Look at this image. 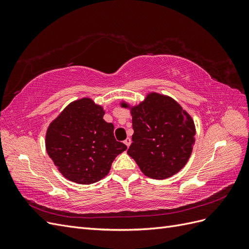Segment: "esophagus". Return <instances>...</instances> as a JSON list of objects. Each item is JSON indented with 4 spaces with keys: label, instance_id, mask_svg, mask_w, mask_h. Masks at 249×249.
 Segmentation results:
<instances>
[{
    "label": "esophagus",
    "instance_id": "esophagus-1",
    "mask_svg": "<svg viewBox=\"0 0 249 249\" xmlns=\"http://www.w3.org/2000/svg\"><path fill=\"white\" fill-rule=\"evenodd\" d=\"M131 142H132V140H131L130 138H126V139L124 141V144H125L127 147H129V146L131 145Z\"/></svg>",
    "mask_w": 249,
    "mask_h": 249
}]
</instances>
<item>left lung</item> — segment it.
<instances>
[{"label":"left lung","instance_id":"left-lung-1","mask_svg":"<svg viewBox=\"0 0 249 249\" xmlns=\"http://www.w3.org/2000/svg\"><path fill=\"white\" fill-rule=\"evenodd\" d=\"M131 114L134 134L127 155L148 178L164 179L178 173L189 160L195 142L191 116L171 97L155 92L133 107Z\"/></svg>","mask_w":249,"mask_h":249}]
</instances>
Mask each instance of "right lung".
Listing matches in <instances>:
<instances>
[{
  "label": "right lung",
  "mask_w": 249,
  "mask_h": 249,
  "mask_svg": "<svg viewBox=\"0 0 249 249\" xmlns=\"http://www.w3.org/2000/svg\"><path fill=\"white\" fill-rule=\"evenodd\" d=\"M104 114L101 106L84 97L71 103L49 126L48 155L71 182L89 185L102 179L115 158L126 149L116 141L114 125L105 122Z\"/></svg>",
  "instance_id": "add662e5"
}]
</instances>
